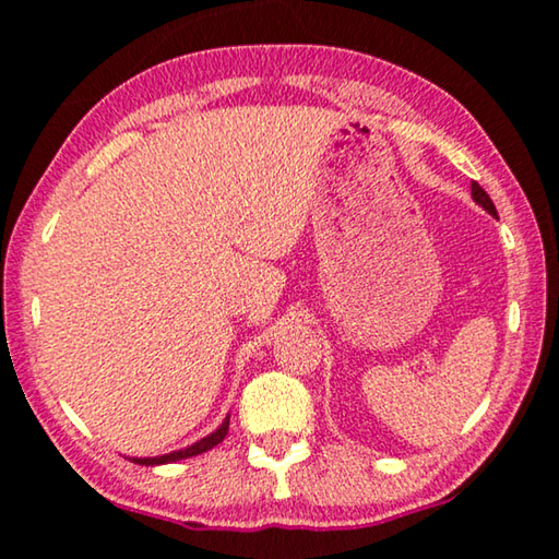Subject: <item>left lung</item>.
<instances>
[{
    "mask_svg": "<svg viewBox=\"0 0 559 559\" xmlns=\"http://www.w3.org/2000/svg\"><path fill=\"white\" fill-rule=\"evenodd\" d=\"M471 197L473 200H476L480 206H484V210L488 212V214H493V216H498V212H496V204L490 202V197L486 194V189L480 187L478 182H471Z\"/></svg>",
    "mask_w": 559,
    "mask_h": 559,
    "instance_id": "8db88e82",
    "label": "left lung"
}]
</instances>
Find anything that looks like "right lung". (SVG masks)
I'll use <instances>...</instances> for the list:
<instances>
[{
	"label": "right lung",
	"mask_w": 559,
	"mask_h": 559,
	"mask_svg": "<svg viewBox=\"0 0 559 559\" xmlns=\"http://www.w3.org/2000/svg\"><path fill=\"white\" fill-rule=\"evenodd\" d=\"M226 431H229V419H224L222 427L216 429L214 433H210V437L202 439V441H197V443H192V447H187V449H182V451H173V453H165V456H155V459H130V461L140 463V466H157V463H173V461H179V459L197 456V453H204V451L214 449L216 443H222L224 437H226Z\"/></svg>",
	"instance_id": "add662e5"
}]
</instances>
